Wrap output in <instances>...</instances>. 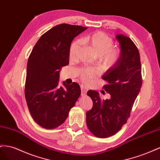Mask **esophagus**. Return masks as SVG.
I'll return each instance as SVG.
<instances>
[{"label": "esophagus", "mask_w": 160, "mask_h": 160, "mask_svg": "<svg viewBox=\"0 0 160 160\" xmlns=\"http://www.w3.org/2000/svg\"><path fill=\"white\" fill-rule=\"evenodd\" d=\"M80 88H81V91H82V93H81L82 95L85 94L86 92V91H87V90H88L87 88H86V86H84V85H81V86H80Z\"/></svg>", "instance_id": "1"}]
</instances>
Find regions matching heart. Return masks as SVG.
Masks as SVG:
<instances>
[{"label":"heart","mask_w":160,"mask_h":160,"mask_svg":"<svg viewBox=\"0 0 160 160\" xmlns=\"http://www.w3.org/2000/svg\"><path fill=\"white\" fill-rule=\"evenodd\" d=\"M81 42L88 45L99 56L100 62L106 67L112 66L121 56L120 49L114 48L113 40L103 32L98 31L91 35H86L81 39ZM80 47V42L76 41L73 42L70 48L69 56L73 58ZM98 70L94 68H88L80 72V78L84 82H88L90 79L93 78L98 74Z\"/></svg>","instance_id":"b5f03b06"}]
</instances>
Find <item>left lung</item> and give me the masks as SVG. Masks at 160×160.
<instances>
[{"label":"left lung","mask_w":160,"mask_h":160,"mask_svg":"<svg viewBox=\"0 0 160 160\" xmlns=\"http://www.w3.org/2000/svg\"><path fill=\"white\" fill-rule=\"evenodd\" d=\"M116 38L121 47L120 58L102 77L107 82L103 88L111 94V98L100 100L95 90L87 92L93 107L86 112V124L91 133L100 138L116 134L127 122L142 86L138 48L124 35H117Z\"/></svg>","instance_id":"left-lung-1"}]
</instances>
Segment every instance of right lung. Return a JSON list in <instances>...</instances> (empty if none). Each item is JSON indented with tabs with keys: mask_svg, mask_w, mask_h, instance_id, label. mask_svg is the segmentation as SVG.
<instances>
[{
	"mask_svg": "<svg viewBox=\"0 0 160 160\" xmlns=\"http://www.w3.org/2000/svg\"><path fill=\"white\" fill-rule=\"evenodd\" d=\"M87 27L69 24L53 27L41 36L27 66L25 95L31 117L45 129H54L66 121L81 94L79 84L58 86L60 72L69 64L71 43Z\"/></svg>",
	"mask_w": 160,
	"mask_h": 160,
	"instance_id": "add662e5",
	"label": "right lung"
}]
</instances>
